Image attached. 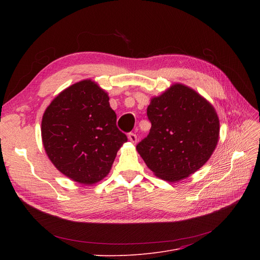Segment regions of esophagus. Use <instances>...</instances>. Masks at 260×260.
<instances>
[{
  "label": "esophagus",
  "instance_id": "obj_1",
  "mask_svg": "<svg viewBox=\"0 0 260 260\" xmlns=\"http://www.w3.org/2000/svg\"><path fill=\"white\" fill-rule=\"evenodd\" d=\"M128 139L133 142V143H136L138 141V138H137V135L134 134V133H129L128 134Z\"/></svg>",
  "mask_w": 260,
  "mask_h": 260
}]
</instances>
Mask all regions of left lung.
I'll return each mask as SVG.
<instances>
[{"mask_svg": "<svg viewBox=\"0 0 260 260\" xmlns=\"http://www.w3.org/2000/svg\"><path fill=\"white\" fill-rule=\"evenodd\" d=\"M152 123L137 151L159 178L175 182L198 171L218 142L214 107L192 88L175 84L147 106Z\"/></svg>", "mask_w": 260, "mask_h": 260, "instance_id": "left-lung-1", "label": "left lung"}]
</instances>
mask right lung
Segmentation results:
<instances>
[{
    "instance_id": "right-lung-1",
    "label": "right lung",
    "mask_w": 260,
    "mask_h": 260,
    "mask_svg": "<svg viewBox=\"0 0 260 260\" xmlns=\"http://www.w3.org/2000/svg\"><path fill=\"white\" fill-rule=\"evenodd\" d=\"M108 100L93 81L83 80L60 92L43 115L41 132L48 158L79 183L102 180L127 141Z\"/></svg>"
}]
</instances>
